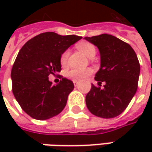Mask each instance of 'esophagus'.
I'll use <instances>...</instances> for the list:
<instances>
[{"label": "esophagus", "instance_id": "obj_1", "mask_svg": "<svg viewBox=\"0 0 152 152\" xmlns=\"http://www.w3.org/2000/svg\"><path fill=\"white\" fill-rule=\"evenodd\" d=\"M73 84H74V85H75V86H77V85H79V82H78V81H76V80H73Z\"/></svg>", "mask_w": 152, "mask_h": 152}]
</instances>
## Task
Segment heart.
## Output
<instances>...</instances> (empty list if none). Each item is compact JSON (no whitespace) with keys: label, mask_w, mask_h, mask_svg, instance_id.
<instances>
[{"label":"heart","mask_w":152,"mask_h":152,"mask_svg":"<svg viewBox=\"0 0 152 152\" xmlns=\"http://www.w3.org/2000/svg\"><path fill=\"white\" fill-rule=\"evenodd\" d=\"M77 48L88 57H93L96 52V47L89 42H80L77 45ZM67 57H68V51L65 50L61 54V58H60V62L62 66L66 65ZM91 73H92V70L91 68H73L67 72V77L73 80L82 81L87 79Z\"/></svg>","instance_id":"b5f03b06"}]
</instances>
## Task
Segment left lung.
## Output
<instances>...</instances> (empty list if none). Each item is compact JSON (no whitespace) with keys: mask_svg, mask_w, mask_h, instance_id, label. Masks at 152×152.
<instances>
[{"mask_svg":"<svg viewBox=\"0 0 152 152\" xmlns=\"http://www.w3.org/2000/svg\"><path fill=\"white\" fill-rule=\"evenodd\" d=\"M85 39L99 49L101 67L95 79L99 86L105 83L103 89L91 85L86 106L95 116L113 118L125 110L136 93L140 72L137 56L128 43L111 34Z\"/></svg>","mask_w":152,"mask_h":152,"instance_id":"left-lung-1","label":"left lung"}]
</instances>
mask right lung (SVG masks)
Instances as JSON below:
<instances>
[{"label": "right lung", "instance_id": "right-lung-1", "mask_svg": "<svg viewBox=\"0 0 152 152\" xmlns=\"http://www.w3.org/2000/svg\"><path fill=\"white\" fill-rule=\"evenodd\" d=\"M78 35L39 34L21 48L12 68V93L22 109L31 118L45 120L61 113L73 91V83L66 79L56 85L49 75L61 71V54L78 40Z\"/></svg>", "mask_w": 152, "mask_h": 152}]
</instances>
